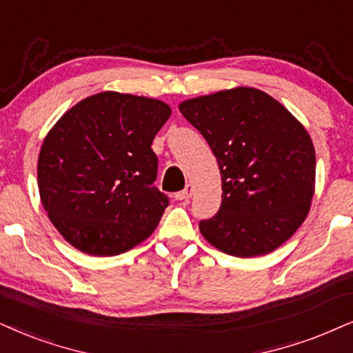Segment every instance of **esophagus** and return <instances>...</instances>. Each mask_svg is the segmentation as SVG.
I'll return each mask as SVG.
<instances>
[{
    "mask_svg": "<svg viewBox=\"0 0 353 353\" xmlns=\"http://www.w3.org/2000/svg\"><path fill=\"white\" fill-rule=\"evenodd\" d=\"M192 195H194V187H192L190 184H187L184 190L177 192L176 199H177V200H189V199L192 197Z\"/></svg>",
    "mask_w": 353,
    "mask_h": 353,
    "instance_id": "34e87169",
    "label": "esophagus"
}]
</instances>
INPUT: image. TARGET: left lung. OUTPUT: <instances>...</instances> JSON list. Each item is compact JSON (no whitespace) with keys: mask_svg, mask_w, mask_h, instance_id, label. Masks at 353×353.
<instances>
[{"mask_svg":"<svg viewBox=\"0 0 353 353\" xmlns=\"http://www.w3.org/2000/svg\"><path fill=\"white\" fill-rule=\"evenodd\" d=\"M181 112L202 133L221 174V205L199 223L212 246L236 257L269 254L310 212L316 154L306 128L254 88L184 101Z\"/></svg>","mask_w":353,"mask_h":353,"instance_id":"8db88e82","label":"left lung"}]
</instances>
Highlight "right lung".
Wrapping results in <instances>:
<instances>
[{
    "label": "right lung",
    "instance_id": "1",
    "mask_svg": "<svg viewBox=\"0 0 353 353\" xmlns=\"http://www.w3.org/2000/svg\"><path fill=\"white\" fill-rule=\"evenodd\" d=\"M169 115L158 99L105 91L53 125L39 154V192L71 246L117 256L153 233L169 199L153 185L158 158L151 143Z\"/></svg>",
    "mask_w": 353,
    "mask_h": 353
}]
</instances>
